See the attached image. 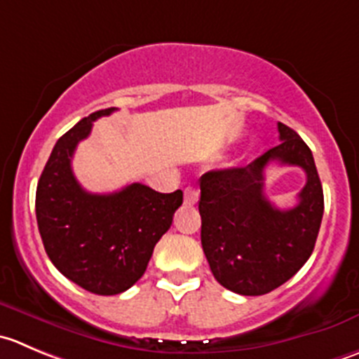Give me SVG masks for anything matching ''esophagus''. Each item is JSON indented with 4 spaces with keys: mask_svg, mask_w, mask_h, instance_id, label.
Returning a JSON list of instances; mask_svg holds the SVG:
<instances>
[{
    "mask_svg": "<svg viewBox=\"0 0 359 359\" xmlns=\"http://www.w3.org/2000/svg\"><path fill=\"white\" fill-rule=\"evenodd\" d=\"M198 198H200V193H198V189H194V187H187V189L184 191V203L186 205H196Z\"/></svg>",
    "mask_w": 359,
    "mask_h": 359,
    "instance_id": "34e87169",
    "label": "esophagus"
}]
</instances>
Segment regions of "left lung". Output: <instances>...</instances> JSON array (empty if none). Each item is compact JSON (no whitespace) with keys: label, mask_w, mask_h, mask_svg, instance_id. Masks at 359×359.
Returning <instances> with one entry per match:
<instances>
[{"label":"left lung","mask_w":359,"mask_h":359,"mask_svg":"<svg viewBox=\"0 0 359 359\" xmlns=\"http://www.w3.org/2000/svg\"><path fill=\"white\" fill-rule=\"evenodd\" d=\"M280 144L240 168L212 170L200 179L201 247L215 280L243 297H259L290 280L314 250L325 198L314 158L297 131L279 123ZM300 165L308 184L293 209L264 196L270 162Z\"/></svg>","instance_id":"1"}]
</instances>
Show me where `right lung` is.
Wrapping results in <instances>:
<instances>
[{"mask_svg": "<svg viewBox=\"0 0 359 359\" xmlns=\"http://www.w3.org/2000/svg\"><path fill=\"white\" fill-rule=\"evenodd\" d=\"M117 109L83 117L55 142L36 187V222L45 252L59 272L95 294L130 290L182 205V191L158 193L140 182L109 194L87 193L72 170L93 123Z\"/></svg>", "mask_w": 359, "mask_h": 359, "instance_id": "add662e5", "label": "right lung"}]
</instances>
